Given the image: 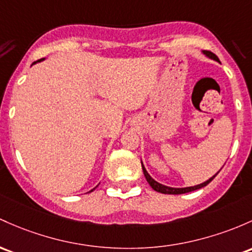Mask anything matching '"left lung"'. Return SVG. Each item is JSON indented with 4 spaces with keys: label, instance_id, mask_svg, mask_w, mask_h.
<instances>
[{
    "label": "left lung",
    "instance_id": "8db88e82",
    "mask_svg": "<svg viewBox=\"0 0 252 252\" xmlns=\"http://www.w3.org/2000/svg\"><path fill=\"white\" fill-rule=\"evenodd\" d=\"M203 54L206 55L207 57H209V59H212V60L217 61V62H219V63H220L219 59H218V57L215 56V55L213 54V52H209V51H203ZM141 165H142L143 175H145L146 179H147V182H148V184L151 185V187H152V189L156 190V191H158V192H161V193H170V195H179V193L190 192V191H193V190L201 189V188L206 187L207 184L211 183V182L213 181V179L215 178V176H217L218 173L220 172V171H219V172H218L217 175H214L213 177H211V178H209L208 181L203 182V183H201V184H198V185H193V187H187V188H171V187H166V185H164V184L158 183L157 181H154V179L152 178L151 176H149V173L147 172V170H146L145 165L142 164V161H141Z\"/></svg>",
    "mask_w": 252,
    "mask_h": 252
}]
</instances>
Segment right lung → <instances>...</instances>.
<instances>
[{
  "instance_id": "1",
  "label": "right lung",
  "mask_w": 252,
  "mask_h": 252,
  "mask_svg": "<svg viewBox=\"0 0 252 252\" xmlns=\"http://www.w3.org/2000/svg\"><path fill=\"white\" fill-rule=\"evenodd\" d=\"M44 59H41V60H38V61H35V62H33L32 63V64H35V63H38V62H41V61H43ZM96 188V187H95ZM95 188H94V189H95ZM94 189H92V190H91V191H93V190H94Z\"/></svg>"
}]
</instances>
